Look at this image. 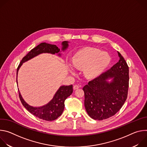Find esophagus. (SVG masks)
<instances>
[{
    "label": "esophagus",
    "mask_w": 147,
    "mask_h": 147,
    "mask_svg": "<svg viewBox=\"0 0 147 147\" xmlns=\"http://www.w3.org/2000/svg\"><path fill=\"white\" fill-rule=\"evenodd\" d=\"M79 88V86L78 85H74L73 86V89L74 90H77V89H78Z\"/></svg>",
    "instance_id": "esophagus-1"
}]
</instances>
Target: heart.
<instances>
[{
  "label": "heart",
  "instance_id": "heart-1",
  "mask_svg": "<svg viewBox=\"0 0 147 147\" xmlns=\"http://www.w3.org/2000/svg\"><path fill=\"white\" fill-rule=\"evenodd\" d=\"M109 61L110 56L108 53H102L98 49H90L76 53L73 57L72 65L77 69L85 68L86 75L92 78L100 74Z\"/></svg>",
  "mask_w": 147,
  "mask_h": 147
}]
</instances>
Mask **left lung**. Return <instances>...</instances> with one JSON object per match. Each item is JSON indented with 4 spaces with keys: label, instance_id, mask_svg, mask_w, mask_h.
Segmentation results:
<instances>
[{
    "label": "left lung",
    "instance_id": "left-lung-1",
    "mask_svg": "<svg viewBox=\"0 0 147 147\" xmlns=\"http://www.w3.org/2000/svg\"><path fill=\"white\" fill-rule=\"evenodd\" d=\"M118 55L120 59L117 63L82 88L86 111L94 120H102L113 116L127 98L129 69L119 52ZM109 79H112L111 82L108 81Z\"/></svg>",
    "mask_w": 147,
    "mask_h": 147
}]
</instances>
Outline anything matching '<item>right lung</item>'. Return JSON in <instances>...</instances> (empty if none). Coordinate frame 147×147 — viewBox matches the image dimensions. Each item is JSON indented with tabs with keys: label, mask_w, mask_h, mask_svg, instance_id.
Returning a JSON list of instances; mask_svg holds the SVG:
<instances>
[{
	"label": "right lung",
	"mask_w": 147,
	"mask_h": 147,
	"mask_svg": "<svg viewBox=\"0 0 147 147\" xmlns=\"http://www.w3.org/2000/svg\"><path fill=\"white\" fill-rule=\"evenodd\" d=\"M68 41H63L61 43V51H64L69 46ZM60 49L55 45H52L45 42H42L31 49L26 56H25L20 63L17 69V74L18 71L23 65V63L30 60L31 59L36 56L37 55L43 53H48L51 54L58 53V56H61L59 53ZM73 85L62 86L57 91L53 99L47 105L40 107H31L25 102L19 90V98L22 102L23 105L26 109L35 116L47 121H52L58 118L63 113L65 108V101L66 99L73 92Z\"/></svg>",
	"instance_id": "1"
}]
</instances>
